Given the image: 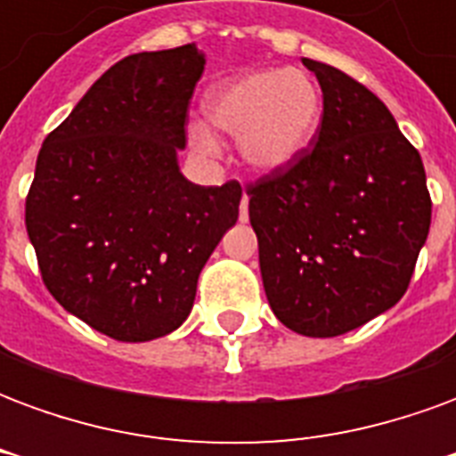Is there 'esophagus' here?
<instances>
[{"label": "esophagus", "instance_id": "34e87169", "mask_svg": "<svg viewBox=\"0 0 456 456\" xmlns=\"http://www.w3.org/2000/svg\"><path fill=\"white\" fill-rule=\"evenodd\" d=\"M239 219H241V222H248V198L247 195H244V198H241V202H239Z\"/></svg>", "mask_w": 456, "mask_h": 456}]
</instances>
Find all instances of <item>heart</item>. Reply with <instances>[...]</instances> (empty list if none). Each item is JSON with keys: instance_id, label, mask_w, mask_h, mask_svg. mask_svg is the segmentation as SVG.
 <instances>
[{"instance_id": "1", "label": "heart", "mask_w": 456, "mask_h": 456, "mask_svg": "<svg viewBox=\"0 0 456 456\" xmlns=\"http://www.w3.org/2000/svg\"><path fill=\"white\" fill-rule=\"evenodd\" d=\"M208 119L239 136L241 159L256 170H281L307 151L320 129L322 97L300 70H261L222 85L208 97ZM192 141L212 153L217 141L198 129Z\"/></svg>"}]
</instances>
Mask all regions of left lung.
Listing matches in <instances>:
<instances>
[{"mask_svg":"<svg viewBox=\"0 0 456 456\" xmlns=\"http://www.w3.org/2000/svg\"><path fill=\"white\" fill-rule=\"evenodd\" d=\"M322 119L297 160L247 185L273 315L297 335L337 337L411 286L432 200L418 149L388 107L332 65L303 58Z\"/></svg>","mask_w":456,"mask_h":456,"instance_id":"1","label":"left lung"}]
</instances>
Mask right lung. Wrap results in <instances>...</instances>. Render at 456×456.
Segmentation results:
<instances>
[{
  "label": "right lung",
  "mask_w": 456,
  "mask_h": 456,
  "mask_svg": "<svg viewBox=\"0 0 456 456\" xmlns=\"http://www.w3.org/2000/svg\"><path fill=\"white\" fill-rule=\"evenodd\" d=\"M205 58L195 45L126 55L45 136L26 232L48 293L83 322L149 342L178 330L198 276L239 217L241 185L178 170Z\"/></svg>",
  "instance_id": "1"
}]
</instances>
